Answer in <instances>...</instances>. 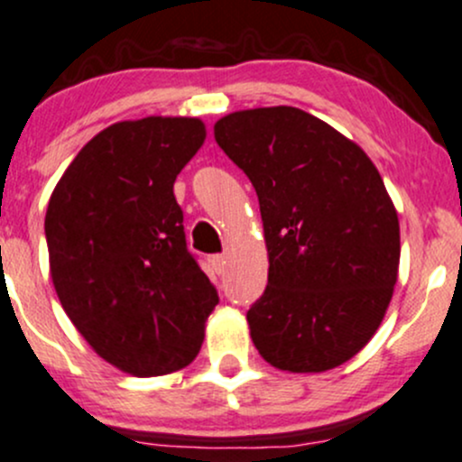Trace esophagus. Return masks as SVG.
<instances>
[{
    "label": "esophagus",
    "mask_w": 462,
    "mask_h": 462,
    "mask_svg": "<svg viewBox=\"0 0 462 462\" xmlns=\"http://www.w3.org/2000/svg\"><path fill=\"white\" fill-rule=\"evenodd\" d=\"M209 262H211L213 271H216L217 275H222V273H225V269H226V255H211Z\"/></svg>",
    "instance_id": "esophagus-1"
}]
</instances>
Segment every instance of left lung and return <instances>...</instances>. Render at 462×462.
<instances>
[{
	"label": "left lung",
	"mask_w": 462,
	"mask_h": 462,
	"mask_svg": "<svg viewBox=\"0 0 462 462\" xmlns=\"http://www.w3.org/2000/svg\"><path fill=\"white\" fill-rule=\"evenodd\" d=\"M213 134L260 200L269 284L246 312L257 352L289 372L346 364L381 326L399 275V216L374 162L291 106L226 114Z\"/></svg>",
	"instance_id": "left-lung-1"
}]
</instances>
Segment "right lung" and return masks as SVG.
I'll use <instances>...</instances> for the list:
<instances>
[{
  "mask_svg": "<svg viewBox=\"0 0 462 462\" xmlns=\"http://www.w3.org/2000/svg\"><path fill=\"white\" fill-rule=\"evenodd\" d=\"M207 138L187 116L98 132L54 187L46 240L54 291L101 359L134 376L189 365L217 304L187 251L173 182Z\"/></svg>",
  "mask_w": 462,
  "mask_h": 462,
  "instance_id": "obj_1",
  "label": "right lung"
}]
</instances>
